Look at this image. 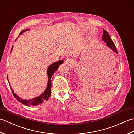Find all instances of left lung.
Returning <instances> with one entry per match:
<instances>
[{
	"mask_svg": "<svg viewBox=\"0 0 134 134\" xmlns=\"http://www.w3.org/2000/svg\"><path fill=\"white\" fill-rule=\"evenodd\" d=\"M102 40H104V41L106 43L107 46L109 47L111 50H112L113 52H115L117 54H118V51L116 49V48L115 47L114 43H113L112 39H111V38L110 37L109 34H108V33L107 32V31L105 30H104L103 35L102 36Z\"/></svg>",
	"mask_w": 134,
	"mask_h": 134,
	"instance_id": "8db88e82",
	"label": "left lung"
}]
</instances>
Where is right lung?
I'll return each instance as SVG.
<instances>
[{"label": "right lung", "mask_w": 134, "mask_h": 134, "mask_svg": "<svg viewBox=\"0 0 134 134\" xmlns=\"http://www.w3.org/2000/svg\"><path fill=\"white\" fill-rule=\"evenodd\" d=\"M29 30H30L29 29H26V30H22V32L20 33L19 35H22V34L24 33L25 32ZM13 46L12 47V48H11V51L13 50ZM63 63V60H59L58 62H54L53 63L51 64L48 67V70H47V75H48L47 86L44 92L42 93L41 95H40L38 97H36L33 98L31 99H23L20 98L18 96H17L16 94L14 92V90H13L12 88L11 87V91H12L14 96L15 97V98L19 102H21L22 104H23L25 105H27V106H29V105H31V106L38 105L39 104H42L44 101L48 100V98H49V97L51 96V78H52L53 74L55 73L56 71L58 69L59 65L61 64H62Z\"/></svg>", "instance_id": "obj_1"}]
</instances>
